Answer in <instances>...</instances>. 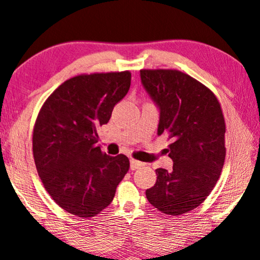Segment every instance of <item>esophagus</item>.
<instances>
[{"instance_id": "esophagus-1", "label": "esophagus", "mask_w": 260, "mask_h": 260, "mask_svg": "<svg viewBox=\"0 0 260 260\" xmlns=\"http://www.w3.org/2000/svg\"><path fill=\"white\" fill-rule=\"evenodd\" d=\"M129 167L132 170H136V169H139L143 167V163L139 162V160H136V159H131L129 160Z\"/></svg>"}]
</instances>
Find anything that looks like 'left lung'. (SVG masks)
Instances as JSON below:
<instances>
[{
  "mask_svg": "<svg viewBox=\"0 0 260 260\" xmlns=\"http://www.w3.org/2000/svg\"><path fill=\"white\" fill-rule=\"evenodd\" d=\"M140 80L159 111L157 134H168L173 170L156 169L146 189L151 205L167 215L199 206L217 182L225 158V123L215 94L180 71L143 70Z\"/></svg>",
  "mask_w": 260,
  "mask_h": 260,
  "instance_id": "left-lung-1",
  "label": "left lung"
}]
</instances>
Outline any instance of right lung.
<instances>
[{"instance_id": "1", "label": "right lung", "mask_w": 260, "mask_h": 260, "mask_svg": "<svg viewBox=\"0 0 260 260\" xmlns=\"http://www.w3.org/2000/svg\"><path fill=\"white\" fill-rule=\"evenodd\" d=\"M129 86V72L78 75L52 92L39 111L32 139L38 175L72 215H98L129 169L124 154L109 156L97 145V128L108 123Z\"/></svg>"}]
</instances>
